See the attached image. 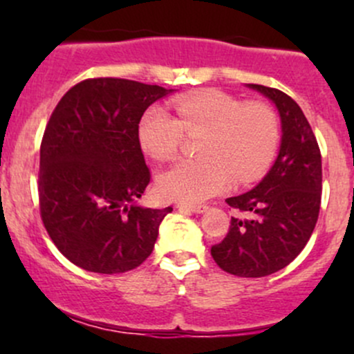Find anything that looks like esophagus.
I'll list each match as a JSON object with an SVG mask.
<instances>
[{
    "mask_svg": "<svg viewBox=\"0 0 354 354\" xmlns=\"http://www.w3.org/2000/svg\"><path fill=\"white\" fill-rule=\"evenodd\" d=\"M176 208L191 211V213H203V211H206L208 206L206 205H188V203H176Z\"/></svg>",
    "mask_w": 354,
    "mask_h": 354,
    "instance_id": "esophagus-1",
    "label": "esophagus"
}]
</instances>
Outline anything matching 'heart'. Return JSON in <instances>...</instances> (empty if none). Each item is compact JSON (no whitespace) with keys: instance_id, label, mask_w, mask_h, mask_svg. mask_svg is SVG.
Instances as JSON below:
<instances>
[{"instance_id":"obj_1","label":"heart","mask_w":354,"mask_h":354,"mask_svg":"<svg viewBox=\"0 0 354 354\" xmlns=\"http://www.w3.org/2000/svg\"><path fill=\"white\" fill-rule=\"evenodd\" d=\"M176 118L153 104L138 123L141 148L154 160H171L186 135H201V160H185L158 176V194L178 203H200L221 193L236 178L248 185L270 168L279 143L273 108L261 101L243 103L219 89L173 100Z\"/></svg>"}]
</instances>
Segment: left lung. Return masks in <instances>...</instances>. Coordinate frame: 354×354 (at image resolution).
<instances>
[{"label":"left lung","mask_w":354,"mask_h":354,"mask_svg":"<svg viewBox=\"0 0 354 354\" xmlns=\"http://www.w3.org/2000/svg\"><path fill=\"white\" fill-rule=\"evenodd\" d=\"M274 103L281 118V146L273 168L256 188L226 203L233 216L211 256L226 273L261 278L283 270L303 251L318 221L323 173L318 141L298 103L286 93L248 84Z\"/></svg>","instance_id":"left-lung-1"}]
</instances>
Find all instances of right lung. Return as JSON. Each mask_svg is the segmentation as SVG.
I'll use <instances>...</instances> for the list:
<instances>
[{
    "mask_svg": "<svg viewBox=\"0 0 354 354\" xmlns=\"http://www.w3.org/2000/svg\"><path fill=\"white\" fill-rule=\"evenodd\" d=\"M173 89L123 78H89L68 89L39 148V213L51 241L93 273L135 270L151 254L173 208L138 206L151 173L138 123Z\"/></svg>",
    "mask_w": 354,
    "mask_h": 354,
    "instance_id": "obj_1",
    "label": "right lung"
}]
</instances>
